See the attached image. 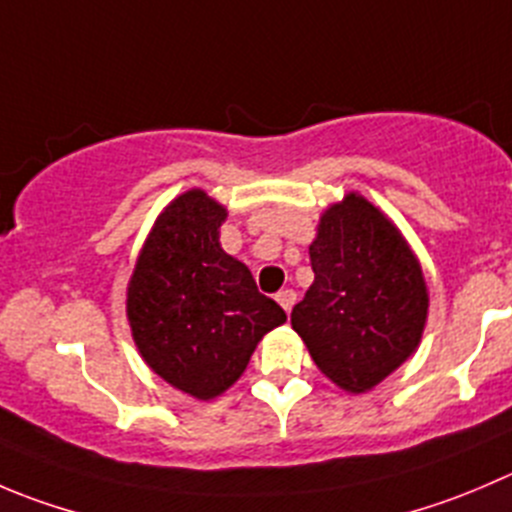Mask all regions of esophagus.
<instances>
[{
  "instance_id": "esophagus-1",
  "label": "esophagus",
  "mask_w": 512,
  "mask_h": 512,
  "mask_svg": "<svg viewBox=\"0 0 512 512\" xmlns=\"http://www.w3.org/2000/svg\"><path fill=\"white\" fill-rule=\"evenodd\" d=\"M295 300H297V292L295 290H280V292H277V302H280L282 310H285V312L292 310Z\"/></svg>"
}]
</instances>
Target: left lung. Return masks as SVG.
<instances>
[{
    "label": "left lung",
    "mask_w": 512,
    "mask_h": 512,
    "mask_svg": "<svg viewBox=\"0 0 512 512\" xmlns=\"http://www.w3.org/2000/svg\"><path fill=\"white\" fill-rule=\"evenodd\" d=\"M310 265L315 282L292 307V330L332 382L365 393L418 347L423 270L398 227L355 192L322 215Z\"/></svg>",
    "instance_id": "8db88e82"
}]
</instances>
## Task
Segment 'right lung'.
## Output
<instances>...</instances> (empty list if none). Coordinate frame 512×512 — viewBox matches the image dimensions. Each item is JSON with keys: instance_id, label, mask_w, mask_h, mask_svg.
<instances>
[{"instance_id": "obj_1", "label": "right lung", "mask_w": 512, "mask_h": 512, "mask_svg": "<svg viewBox=\"0 0 512 512\" xmlns=\"http://www.w3.org/2000/svg\"><path fill=\"white\" fill-rule=\"evenodd\" d=\"M225 220V207L202 190L177 197L152 227L127 287V317L147 365L200 400L230 388L262 335L287 320L220 247Z\"/></svg>"}]
</instances>
